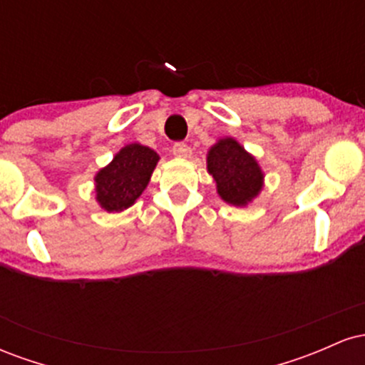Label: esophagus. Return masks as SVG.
<instances>
[{
    "label": "esophagus",
    "instance_id": "34e87169",
    "mask_svg": "<svg viewBox=\"0 0 365 365\" xmlns=\"http://www.w3.org/2000/svg\"><path fill=\"white\" fill-rule=\"evenodd\" d=\"M171 150H173L175 156H178V158H190V154H192V149L188 148L185 142H175Z\"/></svg>",
    "mask_w": 365,
    "mask_h": 365
}]
</instances>
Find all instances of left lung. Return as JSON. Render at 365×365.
Returning <instances> with one entry per match:
<instances>
[{"label":"left lung","mask_w":365,"mask_h":365,"mask_svg":"<svg viewBox=\"0 0 365 365\" xmlns=\"http://www.w3.org/2000/svg\"><path fill=\"white\" fill-rule=\"evenodd\" d=\"M207 170L216 180L217 194L235 206H245L262 188L261 168L233 139H223L211 148Z\"/></svg>","instance_id":"8db88e82"}]
</instances>
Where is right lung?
Instances as JSON below:
<instances>
[{
    "instance_id": "1",
    "label": "right lung",
    "mask_w": 365,
    "mask_h": 365,
    "mask_svg": "<svg viewBox=\"0 0 365 365\" xmlns=\"http://www.w3.org/2000/svg\"><path fill=\"white\" fill-rule=\"evenodd\" d=\"M159 156L145 145L130 144L96 177V194L106 211H123L148 187Z\"/></svg>"
}]
</instances>
